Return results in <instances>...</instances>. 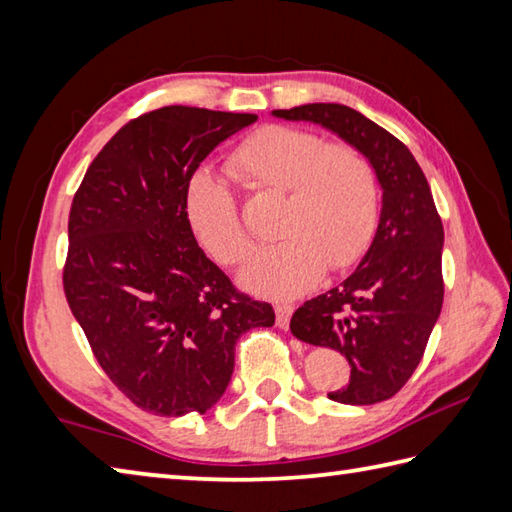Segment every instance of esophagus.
<instances>
[{
    "instance_id": "1",
    "label": "esophagus",
    "mask_w": 512,
    "mask_h": 512,
    "mask_svg": "<svg viewBox=\"0 0 512 512\" xmlns=\"http://www.w3.org/2000/svg\"><path fill=\"white\" fill-rule=\"evenodd\" d=\"M292 306H288V303H277L275 306V314H277V328L281 330H288L290 325V317H292Z\"/></svg>"
}]
</instances>
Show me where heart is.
Listing matches in <instances>:
<instances>
[{"label": "heart", "mask_w": 512, "mask_h": 512, "mask_svg": "<svg viewBox=\"0 0 512 512\" xmlns=\"http://www.w3.org/2000/svg\"><path fill=\"white\" fill-rule=\"evenodd\" d=\"M228 171L250 191L277 193V244L253 250L239 284L268 299H295L363 253L378 220L374 167L350 145H325L306 129L266 125L246 136ZM184 215L215 262L237 264L248 250L231 187L200 169L184 187Z\"/></svg>", "instance_id": "heart-1"}]
</instances>
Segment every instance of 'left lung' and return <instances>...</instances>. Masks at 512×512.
<instances>
[{
    "instance_id": "obj_1",
    "label": "left lung",
    "mask_w": 512,
    "mask_h": 512,
    "mask_svg": "<svg viewBox=\"0 0 512 512\" xmlns=\"http://www.w3.org/2000/svg\"><path fill=\"white\" fill-rule=\"evenodd\" d=\"M273 116L328 129L374 167L383 198L372 244L343 284L303 303L290 321L299 341L339 350L352 367L328 398L374 405L407 383L442 310L444 231L429 182L398 138L352 107L306 103Z\"/></svg>"
}]
</instances>
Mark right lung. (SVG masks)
<instances>
[{
	"label": "right lung",
	"instance_id": "right-lung-1",
	"mask_svg": "<svg viewBox=\"0 0 512 512\" xmlns=\"http://www.w3.org/2000/svg\"><path fill=\"white\" fill-rule=\"evenodd\" d=\"M255 114L169 105L118 129L74 195L63 288L96 361L149 413H206L235 343L273 328L270 303L239 295L193 237L184 187Z\"/></svg>",
	"mask_w": 512,
	"mask_h": 512
}]
</instances>
